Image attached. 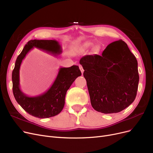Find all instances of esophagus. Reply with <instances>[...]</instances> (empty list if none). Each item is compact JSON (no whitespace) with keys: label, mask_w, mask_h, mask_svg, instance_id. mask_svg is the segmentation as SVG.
<instances>
[{"label":"esophagus","mask_w":153,"mask_h":153,"mask_svg":"<svg viewBox=\"0 0 153 153\" xmlns=\"http://www.w3.org/2000/svg\"><path fill=\"white\" fill-rule=\"evenodd\" d=\"M79 69H80V70H81V73H82V74L83 72H84V69H83V68H82V66L81 65H79Z\"/></svg>","instance_id":"1"}]
</instances>
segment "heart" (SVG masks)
I'll return each mask as SVG.
<instances>
[{"instance_id": "b5f03b06", "label": "heart", "mask_w": 153, "mask_h": 153, "mask_svg": "<svg viewBox=\"0 0 153 153\" xmlns=\"http://www.w3.org/2000/svg\"><path fill=\"white\" fill-rule=\"evenodd\" d=\"M92 44H93L91 43V42H86V43L82 44V45H81L80 47L78 48V51H79V52H83L85 49H87L89 48H90L91 46L92 45ZM99 51V46H97V45L94 46V48H93V52H97Z\"/></svg>"}]
</instances>
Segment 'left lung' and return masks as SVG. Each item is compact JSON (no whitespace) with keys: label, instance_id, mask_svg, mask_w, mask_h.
<instances>
[{"label":"left lung","instance_id":"obj_1","mask_svg":"<svg viewBox=\"0 0 153 153\" xmlns=\"http://www.w3.org/2000/svg\"><path fill=\"white\" fill-rule=\"evenodd\" d=\"M79 63L96 111L116 113L133 102L139 80L137 61L122 40L109 44L101 56L86 55Z\"/></svg>","mask_w":153,"mask_h":153}]
</instances>
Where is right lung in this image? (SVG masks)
<instances>
[{
    "label": "right lung",
    "instance_id": "add662e5",
    "mask_svg": "<svg viewBox=\"0 0 153 153\" xmlns=\"http://www.w3.org/2000/svg\"><path fill=\"white\" fill-rule=\"evenodd\" d=\"M34 48L56 56L62 52L61 46L56 40H30L25 44L17 57L12 71L13 94L18 104L29 114L39 118H48L60 113L65 104L67 91L75 81L81 76L77 65L61 68L51 88L43 94L37 96H28L20 88L19 72L21 63L27 53Z\"/></svg>",
    "mask_w": 153,
    "mask_h": 153
}]
</instances>
